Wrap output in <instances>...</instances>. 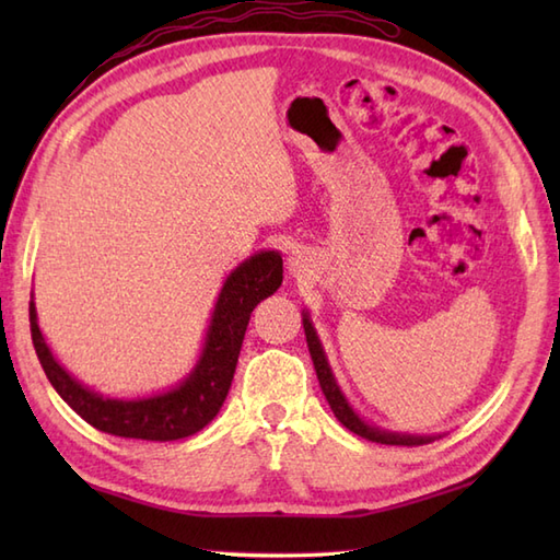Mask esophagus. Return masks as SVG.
Returning a JSON list of instances; mask_svg holds the SVG:
<instances>
[{"mask_svg":"<svg viewBox=\"0 0 560 560\" xmlns=\"http://www.w3.org/2000/svg\"><path fill=\"white\" fill-rule=\"evenodd\" d=\"M289 261H291V269L293 271H301V267H303V259L301 257H291Z\"/></svg>","mask_w":560,"mask_h":560,"instance_id":"esophagus-1","label":"esophagus"}]
</instances>
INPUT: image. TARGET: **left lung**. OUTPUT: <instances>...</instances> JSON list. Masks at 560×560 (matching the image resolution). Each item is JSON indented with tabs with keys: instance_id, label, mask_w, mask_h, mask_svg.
Wrapping results in <instances>:
<instances>
[{
	"instance_id": "left-lung-1",
	"label": "left lung",
	"mask_w": 560,
	"mask_h": 560,
	"mask_svg": "<svg viewBox=\"0 0 560 560\" xmlns=\"http://www.w3.org/2000/svg\"><path fill=\"white\" fill-rule=\"evenodd\" d=\"M303 329H305V341H307V349H311V355H313V365H315V373H317V380H319V387H323L325 397L329 401L331 411H335L337 419L349 428L351 433L361 435L365 440H373V443H380V445H407V447H413V445H423V443H433L435 438L440 435H407V433H389V431H380V428L365 423L359 413H355L351 409V404L347 401V397L341 395V389L337 385L335 375H331V368L327 363V355L323 351V343H319L317 339V331L311 323V317H307V313H303Z\"/></svg>"
}]
</instances>
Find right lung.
Returning <instances> with one entry per match:
<instances>
[{
    "mask_svg": "<svg viewBox=\"0 0 560 560\" xmlns=\"http://www.w3.org/2000/svg\"><path fill=\"white\" fill-rule=\"evenodd\" d=\"M283 261L273 249H265L241 267H235L213 305L205 349L197 365L180 385L144 399H110L91 387H83L57 363L43 339L31 301V337L43 371L57 395L74 409L83 421L103 433L137 440H180L201 431L223 407L229 395L237 355L245 339L249 313L281 287Z\"/></svg>",
    "mask_w": 560,
    "mask_h": 560,
    "instance_id": "add662e5",
    "label": "right lung"
}]
</instances>
